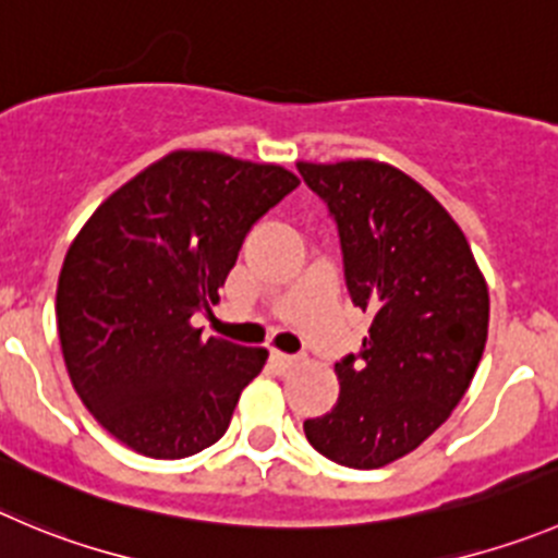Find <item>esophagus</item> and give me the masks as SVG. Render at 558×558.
Segmentation results:
<instances>
[{
    "label": "esophagus",
    "instance_id": "34e87169",
    "mask_svg": "<svg viewBox=\"0 0 558 558\" xmlns=\"http://www.w3.org/2000/svg\"><path fill=\"white\" fill-rule=\"evenodd\" d=\"M270 364H274L279 373H284V369L295 367V364H299V359H295V355H288V353H279V350H270Z\"/></svg>",
    "mask_w": 558,
    "mask_h": 558
}]
</instances>
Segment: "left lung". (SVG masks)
I'll list each match as a JSON object with an SVG mask.
<instances>
[{
	"instance_id": "8db88e82",
	"label": "left lung",
	"mask_w": 558,
	"mask_h": 558,
	"mask_svg": "<svg viewBox=\"0 0 558 558\" xmlns=\"http://www.w3.org/2000/svg\"><path fill=\"white\" fill-rule=\"evenodd\" d=\"M299 172L337 225L350 301L373 317L359 353L337 362V405L306 418L304 433L333 463L380 469L463 400L487 342V284L452 216L400 169L342 161Z\"/></svg>"
}]
</instances>
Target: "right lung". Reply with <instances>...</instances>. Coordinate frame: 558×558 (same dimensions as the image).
Instances as JSON below:
<instances>
[{
    "mask_svg": "<svg viewBox=\"0 0 558 558\" xmlns=\"http://www.w3.org/2000/svg\"><path fill=\"white\" fill-rule=\"evenodd\" d=\"M299 185L293 172L208 150L147 167L93 214L57 284V328L87 411L145 458L203 452L230 427L263 348L203 339L248 230Z\"/></svg>",
    "mask_w": 558,
    "mask_h": 558,
    "instance_id": "add662e5",
    "label": "right lung"
}]
</instances>
